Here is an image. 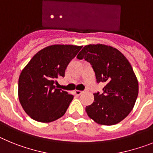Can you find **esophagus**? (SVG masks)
I'll list each match as a JSON object with an SVG mask.
<instances>
[{"instance_id":"34e87169","label":"esophagus","mask_w":153,"mask_h":153,"mask_svg":"<svg viewBox=\"0 0 153 153\" xmlns=\"http://www.w3.org/2000/svg\"><path fill=\"white\" fill-rule=\"evenodd\" d=\"M82 93H83V91H78V90H75V94L76 95H82Z\"/></svg>"}]
</instances>
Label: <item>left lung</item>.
I'll list each match as a JSON object with an SVG mask.
<instances>
[{
    "label": "left lung",
    "mask_w": 153,
    "mask_h": 153,
    "mask_svg": "<svg viewBox=\"0 0 153 153\" xmlns=\"http://www.w3.org/2000/svg\"><path fill=\"white\" fill-rule=\"evenodd\" d=\"M89 62L98 83L104 82L103 93L94 94L85 111L95 123L112 126L126 118L135 105L139 83L132 66L118 49L108 45H88L77 56Z\"/></svg>",
    "instance_id": "left-lung-1"
}]
</instances>
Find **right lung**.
Masks as SVG:
<instances>
[{
	"instance_id": "add662e5",
	"label": "right lung",
	"mask_w": 153,
	"mask_h": 153,
	"mask_svg": "<svg viewBox=\"0 0 153 153\" xmlns=\"http://www.w3.org/2000/svg\"><path fill=\"white\" fill-rule=\"evenodd\" d=\"M82 46L54 45L34 54L18 80V98L25 111L34 120L51 123L65 115L72 95L56 88L69 62Z\"/></svg>"
}]
</instances>
